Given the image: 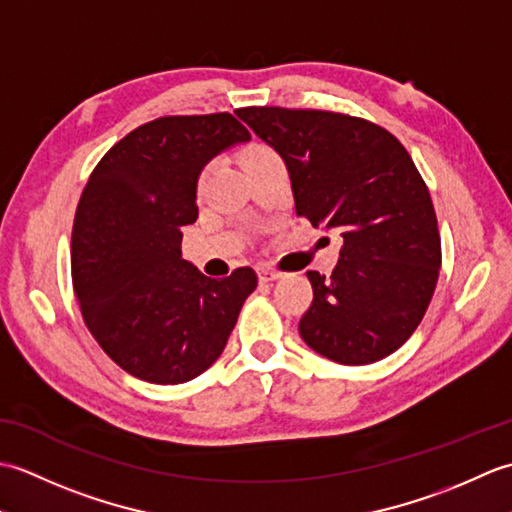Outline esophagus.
<instances>
[{
    "instance_id": "1",
    "label": "esophagus",
    "mask_w": 512,
    "mask_h": 512,
    "mask_svg": "<svg viewBox=\"0 0 512 512\" xmlns=\"http://www.w3.org/2000/svg\"><path fill=\"white\" fill-rule=\"evenodd\" d=\"M257 275H259V281H262V284H268V281H275V279H279V277H281V275L277 273V270L268 268V266L257 268Z\"/></svg>"
}]
</instances>
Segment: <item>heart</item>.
I'll return each instance as SVG.
<instances>
[{
	"label": "heart",
	"mask_w": 512,
	"mask_h": 512,
	"mask_svg": "<svg viewBox=\"0 0 512 512\" xmlns=\"http://www.w3.org/2000/svg\"><path fill=\"white\" fill-rule=\"evenodd\" d=\"M268 154H273V149H268L266 145H250L248 149H244V154H242V167H246V165H250V162H255Z\"/></svg>",
	"instance_id": "heart-1"
}]
</instances>
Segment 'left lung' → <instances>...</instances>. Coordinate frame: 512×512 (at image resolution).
<instances>
[{
  "label": "left lung",
  "mask_w": 512,
  "mask_h": 512,
  "mask_svg": "<svg viewBox=\"0 0 512 512\" xmlns=\"http://www.w3.org/2000/svg\"><path fill=\"white\" fill-rule=\"evenodd\" d=\"M284 158L295 211L341 233L330 277L308 270L312 303L299 334L341 365L396 352L438 284L442 248L427 184L400 140L365 118L286 107L235 112Z\"/></svg>",
  "instance_id": "8db88e82"
}]
</instances>
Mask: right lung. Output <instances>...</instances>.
Masks as SVG:
<instances>
[{
    "instance_id": "right-lung-1",
    "label": "right lung",
    "mask_w": 512,
    "mask_h": 512,
    "mask_svg": "<svg viewBox=\"0 0 512 512\" xmlns=\"http://www.w3.org/2000/svg\"><path fill=\"white\" fill-rule=\"evenodd\" d=\"M250 140L228 112L162 116L107 151L72 228V286L85 325L127 374L156 385L200 376L220 358L253 268L211 279L182 259L198 220V178L220 151Z\"/></svg>"
}]
</instances>
